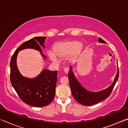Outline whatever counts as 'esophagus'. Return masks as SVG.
Returning <instances> with one entry per match:
<instances>
[{
	"mask_svg": "<svg viewBox=\"0 0 128 128\" xmlns=\"http://www.w3.org/2000/svg\"><path fill=\"white\" fill-rule=\"evenodd\" d=\"M69 70V69L68 68H64V72L66 73V74H67V73H68Z\"/></svg>",
	"mask_w": 128,
	"mask_h": 128,
	"instance_id": "esophagus-1",
	"label": "esophagus"
}]
</instances>
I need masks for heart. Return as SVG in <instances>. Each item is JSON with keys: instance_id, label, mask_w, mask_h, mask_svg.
<instances>
[{"instance_id": "obj_1", "label": "heart", "mask_w": 128, "mask_h": 128, "mask_svg": "<svg viewBox=\"0 0 128 128\" xmlns=\"http://www.w3.org/2000/svg\"><path fill=\"white\" fill-rule=\"evenodd\" d=\"M82 49V44L77 40H66L57 43L53 47V54L48 53L50 59L54 62L57 61L56 57L64 59L70 55V59L78 55Z\"/></svg>"}]
</instances>
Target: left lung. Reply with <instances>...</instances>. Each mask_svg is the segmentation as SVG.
I'll return each mask as SVG.
<instances>
[{
  "label": "left lung",
  "instance_id": "1",
  "mask_svg": "<svg viewBox=\"0 0 128 128\" xmlns=\"http://www.w3.org/2000/svg\"><path fill=\"white\" fill-rule=\"evenodd\" d=\"M98 42L99 43H106L100 38H98ZM118 62V61H117ZM70 70L68 73V79L71 92L74 98L79 103L84 106H92L95 104L99 103L100 102L107 98L111 94L114 85L118 81L119 74L118 68V72L114 78V81L112 85L109 87L98 92H92L85 89L78 81L74 76V72L72 71V66L70 67Z\"/></svg>",
  "mask_w": 128,
  "mask_h": 128
}]
</instances>
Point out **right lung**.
Here are the masks:
<instances>
[{"label":"right lung","instance_id":"right-lung-1","mask_svg":"<svg viewBox=\"0 0 128 128\" xmlns=\"http://www.w3.org/2000/svg\"><path fill=\"white\" fill-rule=\"evenodd\" d=\"M46 36H36L21 44L12 55L10 62V80L17 94L24 102L36 107L48 105L55 95L58 71L43 69L34 78L23 76L17 66V56L18 52L26 48H33L40 52L44 59L46 57L41 48H44Z\"/></svg>","mask_w":128,"mask_h":128}]
</instances>
